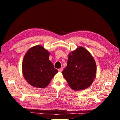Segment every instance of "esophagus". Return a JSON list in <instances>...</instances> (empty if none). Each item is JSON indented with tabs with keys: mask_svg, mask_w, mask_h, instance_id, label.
<instances>
[{
	"mask_svg": "<svg viewBox=\"0 0 120 120\" xmlns=\"http://www.w3.org/2000/svg\"><path fill=\"white\" fill-rule=\"evenodd\" d=\"M63 68H59V70H58V71H59V72H61V71H63Z\"/></svg>",
	"mask_w": 120,
	"mask_h": 120,
	"instance_id": "34e87169",
	"label": "esophagus"
}]
</instances>
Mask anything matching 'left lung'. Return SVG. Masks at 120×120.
I'll list each match as a JSON object with an SVG mask.
<instances>
[{"label":"left lung","instance_id":"1","mask_svg":"<svg viewBox=\"0 0 120 120\" xmlns=\"http://www.w3.org/2000/svg\"><path fill=\"white\" fill-rule=\"evenodd\" d=\"M68 85L75 90H83L96 78L95 60L88 50L79 46L68 54L67 66L62 72Z\"/></svg>","mask_w":120,"mask_h":120}]
</instances>
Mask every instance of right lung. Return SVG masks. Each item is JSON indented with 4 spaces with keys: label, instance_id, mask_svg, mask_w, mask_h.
I'll use <instances>...</instances> for the list:
<instances>
[{
    "label": "right lung",
    "instance_id": "right-lung-1",
    "mask_svg": "<svg viewBox=\"0 0 120 120\" xmlns=\"http://www.w3.org/2000/svg\"><path fill=\"white\" fill-rule=\"evenodd\" d=\"M49 52L41 45L29 49L22 64L23 75L28 83L38 88L48 86L58 71L49 60Z\"/></svg>",
    "mask_w": 120,
    "mask_h": 120
}]
</instances>
